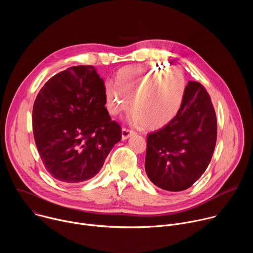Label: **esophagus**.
<instances>
[{"label":"esophagus","mask_w":253,"mask_h":253,"mask_svg":"<svg viewBox=\"0 0 253 253\" xmlns=\"http://www.w3.org/2000/svg\"><path fill=\"white\" fill-rule=\"evenodd\" d=\"M133 134H135L134 131L130 130V129H127V128H123L122 129V140H126L128 139L129 137H131Z\"/></svg>","instance_id":"1"}]
</instances>
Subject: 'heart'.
<instances>
[{"label":"heart","mask_w":253,"mask_h":253,"mask_svg":"<svg viewBox=\"0 0 253 253\" xmlns=\"http://www.w3.org/2000/svg\"><path fill=\"white\" fill-rule=\"evenodd\" d=\"M116 84H108L105 99L108 111L118 115L125 111L133 100L136 110H132L128 119L136 125H146L148 129H159L171 122L182 106L186 80L181 71L162 65L145 63L125 67L119 70ZM151 101H138L149 91Z\"/></svg>","instance_id":"1"}]
</instances>
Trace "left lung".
Instances as JSON below:
<instances>
[{
    "label": "left lung",
    "instance_id": "left-lung-1",
    "mask_svg": "<svg viewBox=\"0 0 253 253\" xmlns=\"http://www.w3.org/2000/svg\"><path fill=\"white\" fill-rule=\"evenodd\" d=\"M216 138L217 121L210 96L200 83L189 81L175 118L148 134L145 158L148 178L167 191L189 188L208 167Z\"/></svg>",
    "mask_w": 253,
    "mask_h": 253
}]
</instances>
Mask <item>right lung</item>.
Listing matches in <instances>:
<instances>
[{"instance_id":"right-lung-1","label":"right lung","mask_w":253,"mask_h":253,"mask_svg":"<svg viewBox=\"0 0 253 253\" xmlns=\"http://www.w3.org/2000/svg\"><path fill=\"white\" fill-rule=\"evenodd\" d=\"M105 104V85L93 66L60 72L36 97V146L58 181L74 184L93 178L121 140V127L111 120Z\"/></svg>"}]
</instances>
